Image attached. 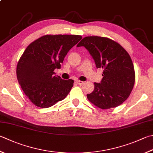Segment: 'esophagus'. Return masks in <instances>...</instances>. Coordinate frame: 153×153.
I'll use <instances>...</instances> for the list:
<instances>
[{
	"label": "esophagus",
	"mask_w": 153,
	"mask_h": 153,
	"mask_svg": "<svg viewBox=\"0 0 153 153\" xmlns=\"http://www.w3.org/2000/svg\"><path fill=\"white\" fill-rule=\"evenodd\" d=\"M76 83L78 85H82L83 84H84L85 83V82H83V81H81V80H76Z\"/></svg>",
	"instance_id": "34e87169"
}]
</instances>
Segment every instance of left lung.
<instances>
[{
	"label": "left lung",
	"instance_id": "left-lung-1",
	"mask_svg": "<svg viewBox=\"0 0 153 153\" xmlns=\"http://www.w3.org/2000/svg\"><path fill=\"white\" fill-rule=\"evenodd\" d=\"M83 46L94 60L97 68H102L100 83L94 82L88 100L101 109L117 107L128 99L133 88L135 72L131 58L117 42L106 37L83 38L77 47Z\"/></svg>",
	"mask_w": 153,
	"mask_h": 153
}]
</instances>
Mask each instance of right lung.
Returning a JSON list of instances; mask_svg holds the SVG:
<instances>
[{
	"label": "right lung",
	"mask_w": 153,
	"mask_h": 153,
	"mask_svg": "<svg viewBox=\"0 0 153 153\" xmlns=\"http://www.w3.org/2000/svg\"><path fill=\"white\" fill-rule=\"evenodd\" d=\"M82 36L46 34L31 42L16 67L19 84L28 99L40 108H48L67 96L74 80L54 75L65 56Z\"/></svg>",
	"instance_id": "add662e5"
}]
</instances>
